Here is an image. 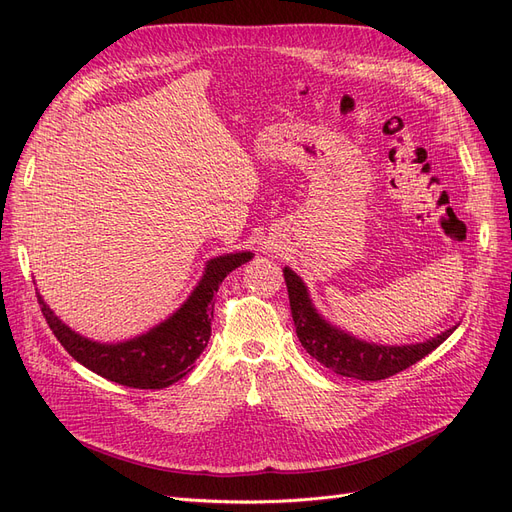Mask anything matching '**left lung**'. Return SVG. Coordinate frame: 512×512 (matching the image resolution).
<instances>
[{
    "mask_svg": "<svg viewBox=\"0 0 512 512\" xmlns=\"http://www.w3.org/2000/svg\"><path fill=\"white\" fill-rule=\"evenodd\" d=\"M284 280L288 286V299H290V312L294 327H297V337L305 352L314 356L318 363L333 369L335 374L356 378V380H384L389 376L399 374V371L408 369L416 361L425 359V356L436 350L444 339L451 335L457 327L448 329L436 337L427 339L421 344H408V346H378L356 339L342 329L333 327L324 320L312 299L307 294V286L301 277L292 269H284Z\"/></svg>",
    "mask_w": 512,
    "mask_h": 512,
    "instance_id": "8db88e82",
    "label": "left lung"
}]
</instances>
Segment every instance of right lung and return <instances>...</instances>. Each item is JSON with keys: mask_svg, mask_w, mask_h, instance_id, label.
Listing matches in <instances>:
<instances>
[{"mask_svg": "<svg viewBox=\"0 0 512 512\" xmlns=\"http://www.w3.org/2000/svg\"><path fill=\"white\" fill-rule=\"evenodd\" d=\"M252 258V252L211 258L198 286L173 316L151 331L119 344L91 342V339L74 333L68 324L53 314V309L44 303L40 292L36 294L46 324L72 359L94 374L123 386H132V389H166V386L188 376L194 369V361L207 348L215 292H218L224 277Z\"/></svg>", "mask_w": 512, "mask_h": 512, "instance_id": "obj_1", "label": "right lung"}]
</instances>
